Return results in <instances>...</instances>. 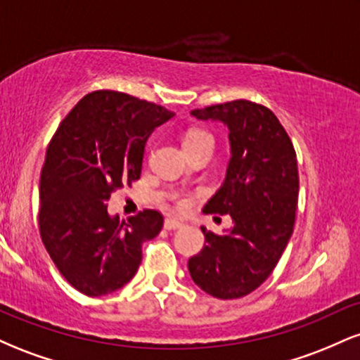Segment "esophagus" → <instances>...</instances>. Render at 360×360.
Here are the masks:
<instances>
[{
	"instance_id": "esophagus-1",
	"label": "esophagus",
	"mask_w": 360,
	"mask_h": 360,
	"mask_svg": "<svg viewBox=\"0 0 360 360\" xmlns=\"http://www.w3.org/2000/svg\"><path fill=\"white\" fill-rule=\"evenodd\" d=\"M184 223L176 220V218H166V221H164V229L166 230H177V229H181Z\"/></svg>"
}]
</instances>
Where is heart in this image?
<instances>
[{
    "mask_svg": "<svg viewBox=\"0 0 360 360\" xmlns=\"http://www.w3.org/2000/svg\"><path fill=\"white\" fill-rule=\"evenodd\" d=\"M201 140H213V139H212V135L206 134L205 130H189L188 134H186V137H184V146H189V143L201 142ZM179 205L184 206L186 201L184 200H179Z\"/></svg>",
    "mask_w": 360,
    "mask_h": 360,
    "instance_id": "heart-1",
    "label": "heart"
}]
</instances>
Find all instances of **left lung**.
Listing matches in <instances>:
<instances>
[{"instance_id":"1","label":"left lung","mask_w":360,"mask_h":360,"mask_svg":"<svg viewBox=\"0 0 360 360\" xmlns=\"http://www.w3.org/2000/svg\"><path fill=\"white\" fill-rule=\"evenodd\" d=\"M191 115L229 128L225 181L203 212L230 214L233 226L225 235L201 226L205 247L189 259L188 269L214 298H242L269 278L292 235L300 191L296 152L278 117L257 103L235 100Z\"/></svg>"}]
</instances>
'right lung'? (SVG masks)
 <instances>
[{
    "label": "right lung",
    "instance_id": "add662e5",
    "mask_svg": "<svg viewBox=\"0 0 360 360\" xmlns=\"http://www.w3.org/2000/svg\"><path fill=\"white\" fill-rule=\"evenodd\" d=\"M172 117L155 103L94 91L53 134L40 176V237L64 279L82 295L125 286L142 262V243L162 230L155 210L120 221L106 201L139 179L147 139Z\"/></svg>",
    "mask_w": 360,
    "mask_h": 360
}]
</instances>
